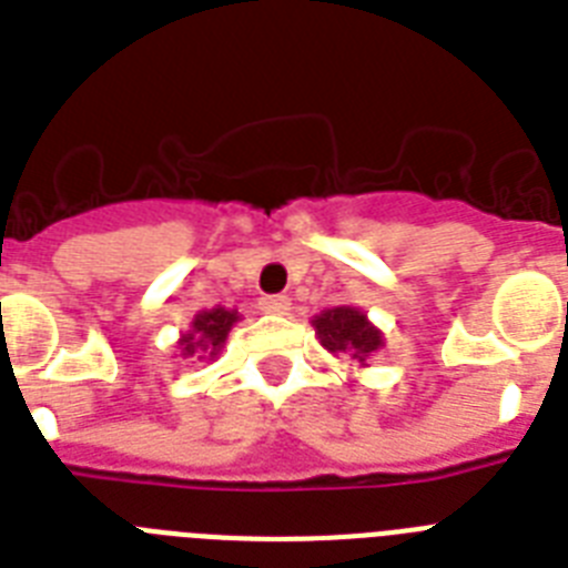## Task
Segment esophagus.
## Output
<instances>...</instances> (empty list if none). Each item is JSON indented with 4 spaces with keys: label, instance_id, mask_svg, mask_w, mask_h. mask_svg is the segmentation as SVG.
<instances>
[{
    "label": "esophagus",
    "instance_id": "1",
    "mask_svg": "<svg viewBox=\"0 0 568 568\" xmlns=\"http://www.w3.org/2000/svg\"><path fill=\"white\" fill-rule=\"evenodd\" d=\"M260 308L265 314H288V308H292V300L283 297V294H271V297L260 300Z\"/></svg>",
    "mask_w": 568,
    "mask_h": 568
}]
</instances>
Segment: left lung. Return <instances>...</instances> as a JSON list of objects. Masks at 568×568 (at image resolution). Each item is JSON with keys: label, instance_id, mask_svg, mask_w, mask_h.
<instances>
[{"label": "left lung", "instance_id": "left-lung-1", "mask_svg": "<svg viewBox=\"0 0 568 568\" xmlns=\"http://www.w3.org/2000/svg\"><path fill=\"white\" fill-rule=\"evenodd\" d=\"M312 326L323 349L332 355H349L357 366H369L366 361L384 349V332L357 306L326 308L314 314Z\"/></svg>", "mask_w": 568, "mask_h": 568}]
</instances>
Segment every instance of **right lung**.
I'll list each match as a JSON object with an SVG mask.
<instances>
[{
  "instance_id": "obj_1",
  "label": "right lung",
  "mask_w": 568,
  "mask_h": 568,
  "mask_svg": "<svg viewBox=\"0 0 568 568\" xmlns=\"http://www.w3.org/2000/svg\"><path fill=\"white\" fill-rule=\"evenodd\" d=\"M242 321V314L236 308H204L193 317L190 328L179 337L181 357L190 361H213L219 352L225 349V341L231 335V328Z\"/></svg>"
}]
</instances>
